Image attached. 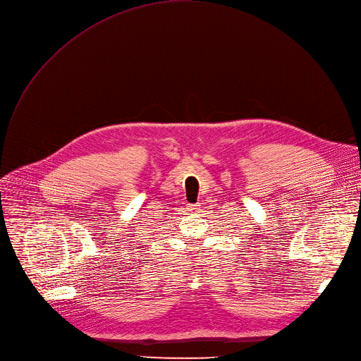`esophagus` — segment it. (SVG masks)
<instances>
[{"label": "esophagus", "instance_id": "obj_1", "mask_svg": "<svg viewBox=\"0 0 361 361\" xmlns=\"http://www.w3.org/2000/svg\"><path fill=\"white\" fill-rule=\"evenodd\" d=\"M188 207H190V209H195V204H190Z\"/></svg>", "mask_w": 361, "mask_h": 361}]
</instances>
